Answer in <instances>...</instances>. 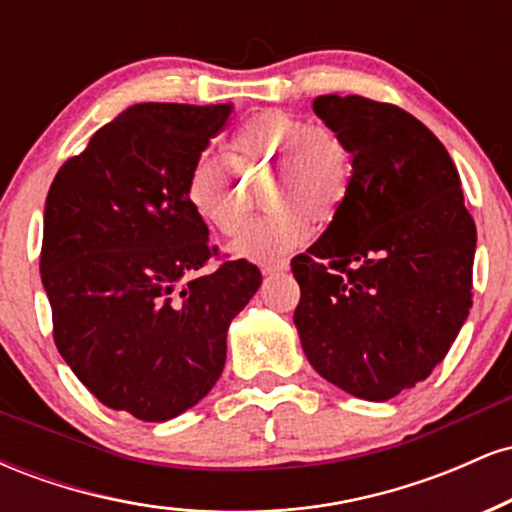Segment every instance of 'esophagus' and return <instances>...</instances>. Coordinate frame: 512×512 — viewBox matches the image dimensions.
Listing matches in <instances>:
<instances>
[{
  "instance_id": "obj_1",
  "label": "esophagus",
  "mask_w": 512,
  "mask_h": 512,
  "mask_svg": "<svg viewBox=\"0 0 512 512\" xmlns=\"http://www.w3.org/2000/svg\"><path fill=\"white\" fill-rule=\"evenodd\" d=\"M260 267H262V274H276V272H284V269L289 267V262L286 260H264Z\"/></svg>"
}]
</instances>
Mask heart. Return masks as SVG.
I'll return each mask as SVG.
<instances>
[{
	"label": "heart",
	"mask_w": 512,
	"mask_h": 512,
	"mask_svg": "<svg viewBox=\"0 0 512 512\" xmlns=\"http://www.w3.org/2000/svg\"><path fill=\"white\" fill-rule=\"evenodd\" d=\"M233 146L245 173L274 168L276 178L267 190L274 209L245 228L233 245L238 255L267 260L296 248L308 238L310 216L317 223L332 221L349 195V151L337 134L305 117L267 110L240 129ZM237 164L202 151L187 173L190 207L223 236L238 233L250 216V185Z\"/></svg>",
	"instance_id": "obj_1"
}]
</instances>
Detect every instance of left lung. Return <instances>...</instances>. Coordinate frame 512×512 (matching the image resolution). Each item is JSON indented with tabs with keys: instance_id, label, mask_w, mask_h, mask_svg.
I'll use <instances>...</instances> for the list:
<instances>
[{
	"instance_id": "8db88e82",
	"label": "left lung",
	"mask_w": 512,
	"mask_h": 512,
	"mask_svg": "<svg viewBox=\"0 0 512 512\" xmlns=\"http://www.w3.org/2000/svg\"><path fill=\"white\" fill-rule=\"evenodd\" d=\"M342 139L351 187L291 272L310 366L349 395L385 402L431 375L472 308L477 226L460 175L424 122L363 96H317Z\"/></svg>"
}]
</instances>
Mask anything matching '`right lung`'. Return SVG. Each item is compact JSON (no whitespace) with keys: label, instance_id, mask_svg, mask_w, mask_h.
<instances>
[{"label":"right lung","instance_id":"1","mask_svg":"<svg viewBox=\"0 0 512 512\" xmlns=\"http://www.w3.org/2000/svg\"><path fill=\"white\" fill-rule=\"evenodd\" d=\"M233 105L139 103L64 161L45 199L40 276L57 351L105 407L168 421L209 395L231 320L260 289L187 199Z\"/></svg>","mask_w":512,"mask_h":512}]
</instances>
